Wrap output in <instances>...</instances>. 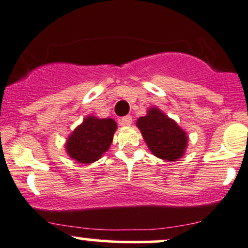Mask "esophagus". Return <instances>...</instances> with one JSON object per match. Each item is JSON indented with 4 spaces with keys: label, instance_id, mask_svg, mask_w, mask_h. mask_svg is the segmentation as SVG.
<instances>
[{
    "label": "esophagus",
    "instance_id": "esophagus-1",
    "mask_svg": "<svg viewBox=\"0 0 248 248\" xmlns=\"http://www.w3.org/2000/svg\"><path fill=\"white\" fill-rule=\"evenodd\" d=\"M121 124L123 125V126H130L131 124H132V117L131 116H125L121 119Z\"/></svg>",
    "mask_w": 248,
    "mask_h": 248
}]
</instances>
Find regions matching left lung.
I'll return each mask as SVG.
<instances>
[{"label": "left lung", "mask_w": 248, "mask_h": 248, "mask_svg": "<svg viewBox=\"0 0 248 248\" xmlns=\"http://www.w3.org/2000/svg\"><path fill=\"white\" fill-rule=\"evenodd\" d=\"M136 124L156 158L177 161L185 155L189 140L187 132L159 108L151 107L146 116L139 117Z\"/></svg>", "instance_id": "obj_1"}]
</instances>
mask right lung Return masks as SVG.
Instances as JSON below:
<instances>
[{"label": "right lung", "mask_w": 248, "mask_h": 248, "mask_svg": "<svg viewBox=\"0 0 248 248\" xmlns=\"http://www.w3.org/2000/svg\"><path fill=\"white\" fill-rule=\"evenodd\" d=\"M116 130L117 123L112 118L87 116L67 138L66 152L78 164H93L109 150Z\"/></svg>", "instance_id": "obj_1"}]
</instances>
